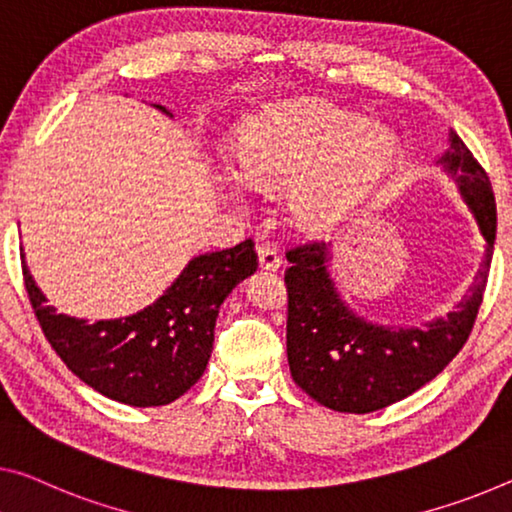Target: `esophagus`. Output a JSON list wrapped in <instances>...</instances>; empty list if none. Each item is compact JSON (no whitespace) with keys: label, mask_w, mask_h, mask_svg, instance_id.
<instances>
[{"label":"esophagus","mask_w":512,"mask_h":512,"mask_svg":"<svg viewBox=\"0 0 512 512\" xmlns=\"http://www.w3.org/2000/svg\"><path fill=\"white\" fill-rule=\"evenodd\" d=\"M281 254L279 249L270 245V242H265V245H258V265H261V270H279L281 267Z\"/></svg>","instance_id":"obj_1"}]
</instances>
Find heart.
Segmentation results:
<instances>
[{
    "instance_id": "b5f03b06",
    "label": "heart",
    "mask_w": 512,
    "mask_h": 512,
    "mask_svg": "<svg viewBox=\"0 0 512 512\" xmlns=\"http://www.w3.org/2000/svg\"><path fill=\"white\" fill-rule=\"evenodd\" d=\"M396 155L389 135L366 130L341 109L290 105L249 125L235 160L219 169L224 190L290 185L288 203L306 224H327L371 187Z\"/></svg>"
}]
</instances>
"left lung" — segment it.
Returning a JSON list of instances; mask_svg holds the SVG:
<instances>
[{
  "instance_id": "1",
  "label": "left lung",
  "mask_w": 512,
  "mask_h": 512,
  "mask_svg": "<svg viewBox=\"0 0 512 512\" xmlns=\"http://www.w3.org/2000/svg\"><path fill=\"white\" fill-rule=\"evenodd\" d=\"M485 238L474 286L444 318L423 327L377 325L352 311L329 272L332 245L309 242L286 258V352L297 387L334 412L368 414L412 396L444 371L467 343L490 272L497 208L490 178L455 130L439 157Z\"/></svg>"
}]
</instances>
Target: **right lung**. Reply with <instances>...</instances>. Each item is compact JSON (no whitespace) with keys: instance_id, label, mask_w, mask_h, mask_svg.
<instances>
[{"instance_id":"1","label":"right lung","mask_w":512,"mask_h":512,"mask_svg":"<svg viewBox=\"0 0 512 512\" xmlns=\"http://www.w3.org/2000/svg\"><path fill=\"white\" fill-rule=\"evenodd\" d=\"M155 107L171 116L167 107ZM20 256L29 302L54 352L89 387L132 407L169 405L194 387L208 366L219 306L258 267L251 240L208 251L194 256L146 309L89 322L47 304L25 251Z\"/></svg>"}]
</instances>
